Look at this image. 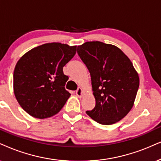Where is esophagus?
Segmentation results:
<instances>
[{"label":"esophagus","instance_id":"esophagus-1","mask_svg":"<svg viewBox=\"0 0 161 161\" xmlns=\"http://www.w3.org/2000/svg\"><path fill=\"white\" fill-rule=\"evenodd\" d=\"M76 94L77 95V97H82V96H83V90H82V88H81V87H79V88L77 89V91H76Z\"/></svg>","mask_w":161,"mask_h":161}]
</instances>
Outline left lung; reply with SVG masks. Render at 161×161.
<instances>
[{
	"instance_id": "left-lung-1",
	"label": "left lung",
	"mask_w": 161,
	"mask_h": 161,
	"mask_svg": "<svg viewBox=\"0 0 161 161\" xmlns=\"http://www.w3.org/2000/svg\"><path fill=\"white\" fill-rule=\"evenodd\" d=\"M90 72L96 105L87 114L103 125L121 120L133 107L140 79L129 57L119 48L87 42L77 48Z\"/></svg>"
}]
</instances>
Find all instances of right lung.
Wrapping results in <instances>:
<instances>
[{"label": "right lung", "instance_id": "add662e5", "mask_svg": "<svg viewBox=\"0 0 161 161\" xmlns=\"http://www.w3.org/2000/svg\"><path fill=\"white\" fill-rule=\"evenodd\" d=\"M76 46L53 42L34 47L21 57L13 74V91L21 107L38 119L58 113L70 97L64 88L68 76L63 67Z\"/></svg>", "mask_w": 161, "mask_h": 161}]
</instances>
